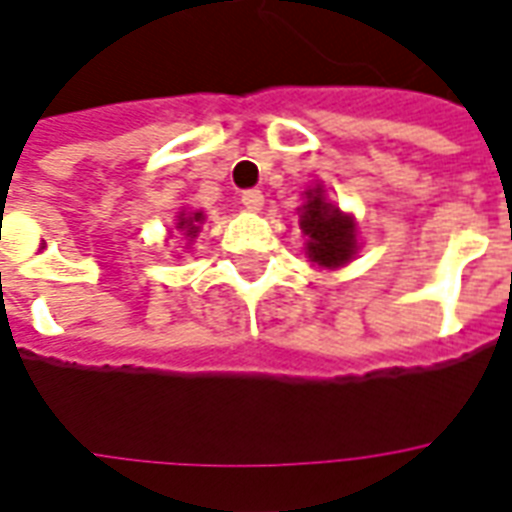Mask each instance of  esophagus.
I'll use <instances>...</instances> for the list:
<instances>
[{
	"instance_id": "1",
	"label": "esophagus",
	"mask_w": 512,
	"mask_h": 512,
	"mask_svg": "<svg viewBox=\"0 0 512 512\" xmlns=\"http://www.w3.org/2000/svg\"><path fill=\"white\" fill-rule=\"evenodd\" d=\"M241 203H244L246 211H260L263 208V192L260 189H246L241 195Z\"/></svg>"
}]
</instances>
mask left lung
Listing matches in <instances>:
<instances>
[{
	"mask_svg": "<svg viewBox=\"0 0 512 512\" xmlns=\"http://www.w3.org/2000/svg\"><path fill=\"white\" fill-rule=\"evenodd\" d=\"M301 230L306 241V255L323 268H339L350 263L358 249V227L350 214L325 200L323 187L306 189V203L301 206Z\"/></svg>",
	"mask_w": 512,
	"mask_h": 512,
	"instance_id": "obj_1",
	"label": "left lung"
}]
</instances>
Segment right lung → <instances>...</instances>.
I'll list each match as a JSON object with an SVG mask.
<instances>
[{
    "mask_svg": "<svg viewBox=\"0 0 512 512\" xmlns=\"http://www.w3.org/2000/svg\"><path fill=\"white\" fill-rule=\"evenodd\" d=\"M200 222H203V211H192V214L181 211L176 227H179V230H184V236L187 238H195L200 230Z\"/></svg>",
    "mask_w": 512,
    "mask_h": 512,
    "instance_id": "1",
    "label": "right lung"
}]
</instances>
